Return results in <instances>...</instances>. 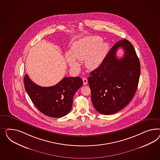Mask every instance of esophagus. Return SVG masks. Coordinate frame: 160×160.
<instances>
[{
    "instance_id": "obj_1",
    "label": "esophagus",
    "mask_w": 160,
    "mask_h": 160,
    "mask_svg": "<svg viewBox=\"0 0 160 160\" xmlns=\"http://www.w3.org/2000/svg\"><path fill=\"white\" fill-rule=\"evenodd\" d=\"M82 82H83V84H84V85H86L87 83V78H82Z\"/></svg>"
}]
</instances>
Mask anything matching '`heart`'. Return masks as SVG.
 I'll return each instance as SVG.
<instances>
[{
  "label": "heart",
  "instance_id": "1",
  "mask_svg": "<svg viewBox=\"0 0 160 160\" xmlns=\"http://www.w3.org/2000/svg\"><path fill=\"white\" fill-rule=\"evenodd\" d=\"M99 36L88 37L78 40L72 47V53L67 52L66 59L71 68H76L78 66L76 59L83 60L86 68L94 70L98 68L106 57L109 45L102 42Z\"/></svg>",
  "mask_w": 160,
  "mask_h": 160
}]
</instances>
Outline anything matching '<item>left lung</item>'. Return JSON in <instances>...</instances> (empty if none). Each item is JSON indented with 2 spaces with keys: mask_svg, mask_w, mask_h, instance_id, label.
<instances>
[{
  "mask_svg": "<svg viewBox=\"0 0 160 160\" xmlns=\"http://www.w3.org/2000/svg\"><path fill=\"white\" fill-rule=\"evenodd\" d=\"M120 47L125 54L118 59L116 52ZM140 69L139 58L132 44L125 39L117 42L102 64L88 78L92 101L97 112L109 115L125 107L136 93Z\"/></svg>",
  "mask_w": 160,
  "mask_h": 160,
  "instance_id": "left-lung-1",
  "label": "left lung"
}]
</instances>
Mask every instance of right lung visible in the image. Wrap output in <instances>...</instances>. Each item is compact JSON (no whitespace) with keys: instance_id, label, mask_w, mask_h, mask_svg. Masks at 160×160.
Returning <instances> with one entry per match:
<instances>
[{"instance_id":"1","label":"right lung","mask_w":160,"mask_h":160,"mask_svg":"<svg viewBox=\"0 0 160 160\" xmlns=\"http://www.w3.org/2000/svg\"><path fill=\"white\" fill-rule=\"evenodd\" d=\"M24 84L26 92L40 112L46 116L58 118L70 112L73 97L82 86V80L79 77H66L53 86L41 87L25 74Z\"/></svg>"}]
</instances>
